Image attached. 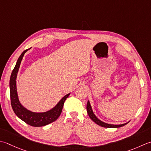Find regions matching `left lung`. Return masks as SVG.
I'll return each mask as SVG.
<instances>
[{"label":"left lung","instance_id":"left-lung-1","mask_svg":"<svg viewBox=\"0 0 151 151\" xmlns=\"http://www.w3.org/2000/svg\"><path fill=\"white\" fill-rule=\"evenodd\" d=\"M86 109H87V113H88V116H90L91 120H93V122H94L96 124H97V125H99L100 126H102V127H104V128H120V127L125 126L126 124H128L129 122V121H130V120H129V122L124 123V124H108V123L103 122V121H101V120H99L98 118L96 116V115L94 114L92 107H91V106L90 105V103L89 100H88V103H87Z\"/></svg>","mask_w":151,"mask_h":151}]
</instances>
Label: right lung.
Here are the masks:
<instances>
[{"mask_svg": "<svg viewBox=\"0 0 151 151\" xmlns=\"http://www.w3.org/2000/svg\"><path fill=\"white\" fill-rule=\"evenodd\" d=\"M30 49L31 48L25 50L21 54L16 62V66H15L14 70H12V73L11 74L10 79L11 105L13 111L15 114L17 115V116L19 118L22 120L24 121L27 124L35 127L44 126L54 122L60 116L64 102L70 95V93L62 97L60 101L57 103V105H55L51 109H50L49 111H47L46 112H41V113L32 112L25 108L21 103L18 97V94H17L16 79L21 62L22 61L23 56H24L25 53Z\"/></svg>", "mask_w": 151, "mask_h": 151, "instance_id": "right-lung-1", "label": "right lung"}]
</instances>
